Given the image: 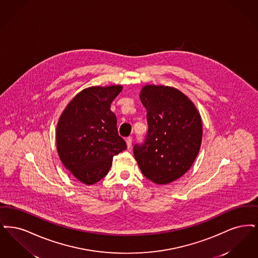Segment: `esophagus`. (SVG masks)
<instances>
[{"mask_svg":"<svg viewBox=\"0 0 258 258\" xmlns=\"http://www.w3.org/2000/svg\"><path fill=\"white\" fill-rule=\"evenodd\" d=\"M126 145H127V147L128 148H131V146H132V138L131 137H128V138H126Z\"/></svg>","mask_w":258,"mask_h":258,"instance_id":"1","label":"esophagus"}]
</instances>
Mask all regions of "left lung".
Segmentation results:
<instances>
[{
  "label": "left lung",
  "mask_w": 258,
  "mask_h": 258,
  "mask_svg": "<svg viewBox=\"0 0 258 258\" xmlns=\"http://www.w3.org/2000/svg\"><path fill=\"white\" fill-rule=\"evenodd\" d=\"M140 98L146 107L148 131L135 145V159L143 174L156 184H168L190 169L202 139V117L180 90L146 85Z\"/></svg>",
  "instance_id": "1"
}]
</instances>
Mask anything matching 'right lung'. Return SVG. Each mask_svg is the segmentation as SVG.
Instances as JSON below:
<instances>
[{"mask_svg":"<svg viewBox=\"0 0 258 258\" xmlns=\"http://www.w3.org/2000/svg\"><path fill=\"white\" fill-rule=\"evenodd\" d=\"M119 85L90 87L68 103L56 125V150L63 166L79 181L92 185L112 166V158L126 149L111 111Z\"/></svg>","mask_w":258,"mask_h":258,"instance_id":"add662e5","label":"right lung"}]
</instances>
